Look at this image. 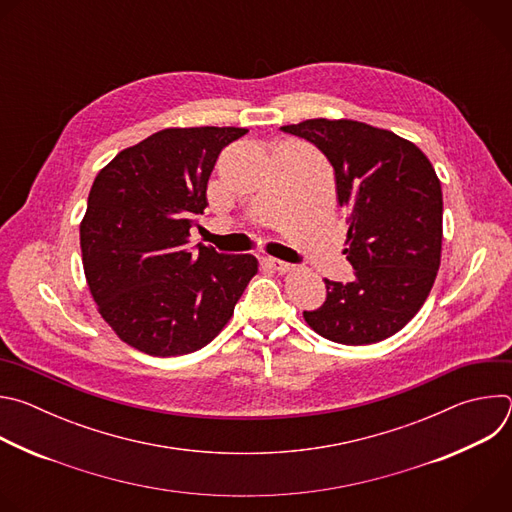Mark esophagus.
Instances as JSON below:
<instances>
[{
    "label": "esophagus",
    "instance_id": "1",
    "mask_svg": "<svg viewBox=\"0 0 512 512\" xmlns=\"http://www.w3.org/2000/svg\"><path fill=\"white\" fill-rule=\"evenodd\" d=\"M263 263H265V267H269L271 271H277V273H289L291 269H294V265H289V263L279 261V259H273V257L263 259Z\"/></svg>",
    "mask_w": 512,
    "mask_h": 512
}]
</instances>
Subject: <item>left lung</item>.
I'll use <instances>...</instances> for the list:
<instances>
[{"label": "left lung", "instance_id": "left-lung-1", "mask_svg": "<svg viewBox=\"0 0 512 512\" xmlns=\"http://www.w3.org/2000/svg\"><path fill=\"white\" fill-rule=\"evenodd\" d=\"M334 168L338 204L348 212L344 255L354 279H324L326 302L304 312L320 336L348 346L397 334L421 310L442 261V184L409 139L352 119L283 125Z\"/></svg>", "mask_w": 512, "mask_h": 512}]
</instances>
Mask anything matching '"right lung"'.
Listing matches in <instances>:
<instances>
[{
    "mask_svg": "<svg viewBox=\"0 0 512 512\" xmlns=\"http://www.w3.org/2000/svg\"><path fill=\"white\" fill-rule=\"evenodd\" d=\"M243 127H170L119 152L81 221L83 267L101 318L129 346L180 356L206 346L257 273L253 255L190 247L206 184Z\"/></svg>",
    "mask_w": 512,
    "mask_h": 512,
    "instance_id": "add662e5",
    "label": "right lung"
}]
</instances>
